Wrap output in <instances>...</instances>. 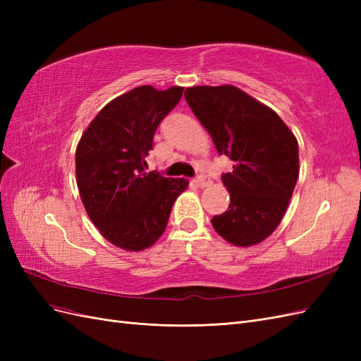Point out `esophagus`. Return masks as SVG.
Listing matches in <instances>:
<instances>
[{
    "mask_svg": "<svg viewBox=\"0 0 361 361\" xmlns=\"http://www.w3.org/2000/svg\"><path fill=\"white\" fill-rule=\"evenodd\" d=\"M194 183L200 188H204V187H207V185H211V180H209V178H206V176H199L197 179L194 180Z\"/></svg>",
    "mask_w": 361,
    "mask_h": 361,
    "instance_id": "obj_1",
    "label": "esophagus"
}]
</instances>
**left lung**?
Returning <instances> with one entry per match:
<instances>
[{"mask_svg": "<svg viewBox=\"0 0 361 361\" xmlns=\"http://www.w3.org/2000/svg\"><path fill=\"white\" fill-rule=\"evenodd\" d=\"M192 113L220 155L233 161L223 173L228 209L211 223L227 243L264 241L285 215L298 179V141L271 108L233 85H199L185 92Z\"/></svg>", "mask_w": 361, "mask_h": 361, "instance_id": "1", "label": "left lung"}]
</instances>
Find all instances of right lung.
I'll list each match as a JSON object with an SVG mask.
<instances>
[{"label":"right lung","instance_id":"add662e5","mask_svg":"<svg viewBox=\"0 0 361 361\" xmlns=\"http://www.w3.org/2000/svg\"><path fill=\"white\" fill-rule=\"evenodd\" d=\"M182 87L141 85L106 104L76 147V183L93 224L116 247L145 250L169 223L188 180L146 173L161 120L178 105Z\"/></svg>","mask_w":361,"mask_h":361}]
</instances>
